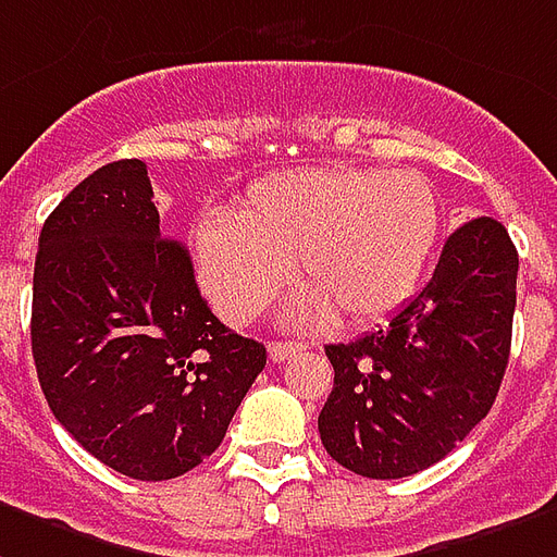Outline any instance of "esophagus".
Masks as SVG:
<instances>
[{
	"mask_svg": "<svg viewBox=\"0 0 557 557\" xmlns=\"http://www.w3.org/2000/svg\"><path fill=\"white\" fill-rule=\"evenodd\" d=\"M304 351V345L300 342H268V354H271V360H292L295 354Z\"/></svg>",
	"mask_w": 557,
	"mask_h": 557,
	"instance_id": "1",
	"label": "esophagus"
}]
</instances>
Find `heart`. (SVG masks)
<instances>
[{"instance_id":"b5f03b06","label":"heart","mask_w":557,"mask_h":557,"mask_svg":"<svg viewBox=\"0 0 557 557\" xmlns=\"http://www.w3.org/2000/svg\"><path fill=\"white\" fill-rule=\"evenodd\" d=\"M440 203L419 171L300 168L247 188L236 221L203 218L191 233L200 286L230 321L268 307L289 277L307 289L295 315L374 321L422 277Z\"/></svg>"}]
</instances>
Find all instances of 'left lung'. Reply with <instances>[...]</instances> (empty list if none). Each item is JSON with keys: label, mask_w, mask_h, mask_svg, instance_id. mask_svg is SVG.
<instances>
[{"label": "left lung", "mask_w": 557, "mask_h": 557, "mask_svg": "<svg viewBox=\"0 0 557 557\" xmlns=\"http://www.w3.org/2000/svg\"><path fill=\"white\" fill-rule=\"evenodd\" d=\"M517 268L508 230L472 218L383 331L324 348L333 389L319 434L336 463L362 478H407L467 440L508 369Z\"/></svg>", "instance_id": "obj_1"}]
</instances>
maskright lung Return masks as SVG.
Masks as SVG:
<instances>
[{"label":"right lung","mask_w":557,"mask_h":557,"mask_svg":"<svg viewBox=\"0 0 557 557\" xmlns=\"http://www.w3.org/2000/svg\"><path fill=\"white\" fill-rule=\"evenodd\" d=\"M32 354L64 431L138 481L203 463L265 369V345L212 315L188 250L159 233L141 159L102 164L47 218Z\"/></svg>","instance_id":"add662e5"}]
</instances>
